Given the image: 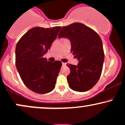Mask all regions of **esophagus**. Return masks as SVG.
I'll return each instance as SVG.
<instances>
[{"instance_id":"34e87169","label":"esophagus","mask_w":125,"mask_h":125,"mask_svg":"<svg viewBox=\"0 0 125 125\" xmlns=\"http://www.w3.org/2000/svg\"><path fill=\"white\" fill-rule=\"evenodd\" d=\"M62 65H63V66L66 65V63H63H63H62Z\"/></svg>"}]
</instances>
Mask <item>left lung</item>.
Returning <instances> with one entry per match:
<instances>
[{
    "mask_svg": "<svg viewBox=\"0 0 125 125\" xmlns=\"http://www.w3.org/2000/svg\"><path fill=\"white\" fill-rule=\"evenodd\" d=\"M58 37L66 38L71 43V52L79 61L77 65L67 64L71 72L67 76L70 88L86 92L96 84L102 71L104 54L99 35L81 23L62 27Z\"/></svg>",
    "mask_w": 125,
    "mask_h": 125,
    "instance_id": "left-lung-1",
    "label": "left lung"
}]
</instances>
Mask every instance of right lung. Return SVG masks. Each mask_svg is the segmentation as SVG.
<instances>
[{"label": "right lung", "instance_id": "right-lung-1", "mask_svg": "<svg viewBox=\"0 0 125 125\" xmlns=\"http://www.w3.org/2000/svg\"><path fill=\"white\" fill-rule=\"evenodd\" d=\"M61 26L35 27L20 39L16 46L15 64L21 81L34 92L45 94L54 89L62 62L43 58Z\"/></svg>", "mask_w": 125, "mask_h": 125}]
</instances>
